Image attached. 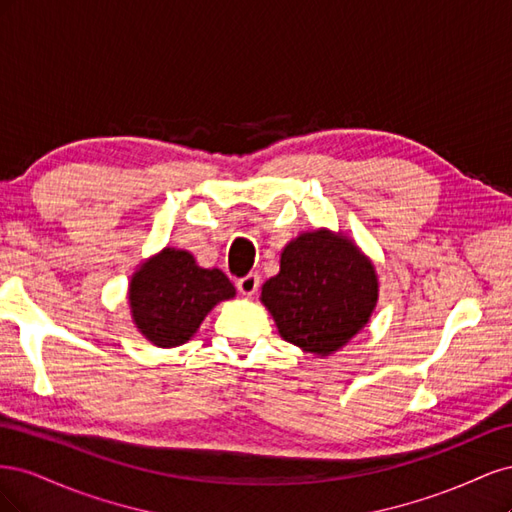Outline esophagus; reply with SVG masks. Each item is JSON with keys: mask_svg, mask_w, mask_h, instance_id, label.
<instances>
[{"mask_svg": "<svg viewBox=\"0 0 512 512\" xmlns=\"http://www.w3.org/2000/svg\"><path fill=\"white\" fill-rule=\"evenodd\" d=\"M258 286H260V277L256 273H247L237 280V288L241 294H245V297H252V294L258 290Z\"/></svg>", "mask_w": 512, "mask_h": 512, "instance_id": "34e87169", "label": "esophagus"}]
</instances>
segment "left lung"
Masks as SVG:
<instances>
[{
    "mask_svg": "<svg viewBox=\"0 0 512 512\" xmlns=\"http://www.w3.org/2000/svg\"><path fill=\"white\" fill-rule=\"evenodd\" d=\"M260 301L286 342L329 356L369 322L378 303V275L342 232L320 228L284 247L280 273L262 286Z\"/></svg>",
    "mask_w": 512,
    "mask_h": 512,
    "instance_id": "1",
    "label": "left lung"
}]
</instances>
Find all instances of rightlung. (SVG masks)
<instances>
[{
	"label": "right lung",
	"instance_id": "right-lung-1",
	"mask_svg": "<svg viewBox=\"0 0 512 512\" xmlns=\"http://www.w3.org/2000/svg\"><path fill=\"white\" fill-rule=\"evenodd\" d=\"M235 297V286L220 269H203L190 252L164 247L143 262L130 280V309L136 329L153 346L188 342L220 301Z\"/></svg>",
	"mask_w": 512,
	"mask_h": 512
}]
</instances>
